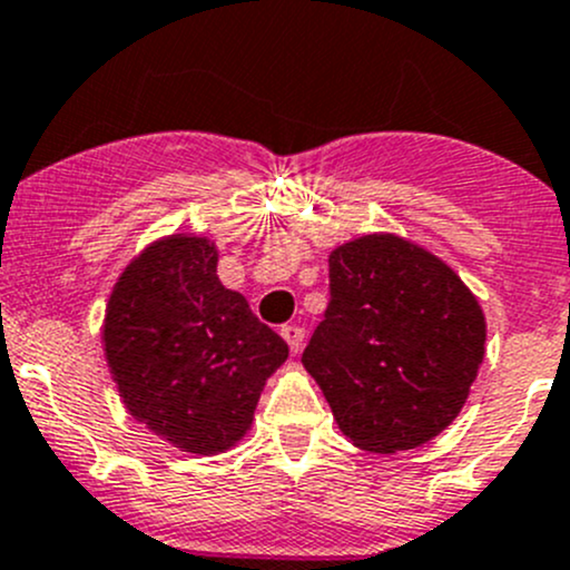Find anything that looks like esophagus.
Segmentation results:
<instances>
[{"instance_id":"obj_1","label":"esophagus","mask_w":570,"mask_h":570,"mask_svg":"<svg viewBox=\"0 0 570 570\" xmlns=\"http://www.w3.org/2000/svg\"><path fill=\"white\" fill-rule=\"evenodd\" d=\"M281 335H284V341H286V344H289V350L295 352V355L303 350L305 331H303L301 325H284V327H281Z\"/></svg>"}]
</instances>
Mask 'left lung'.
Returning a JSON list of instances; mask_svg holds the SVG:
<instances>
[{"instance_id": "1", "label": "left lung", "mask_w": 570, "mask_h": 570, "mask_svg": "<svg viewBox=\"0 0 570 570\" xmlns=\"http://www.w3.org/2000/svg\"><path fill=\"white\" fill-rule=\"evenodd\" d=\"M483 341L481 305L445 262L368 235L331 254V303L303 365L357 448L395 453L459 415Z\"/></svg>"}]
</instances>
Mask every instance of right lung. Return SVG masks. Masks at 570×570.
<instances>
[{
    "label": "right lung",
    "instance_id": "add662e5",
    "mask_svg": "<svg viewBox=\"0 0 570 570\" xmlns=\"http://www.w3.org/2000/svg\"><path fill=\"white\" fill-rule=\"evenodd\" d=\"M205 237L149 245L106 308V361L136 421L188 453H220L254 421L265 380L289 346L215 275Z\"/></svg>",
    "mask_w": 570,
    "mask_h": 570
}]
</instances>
